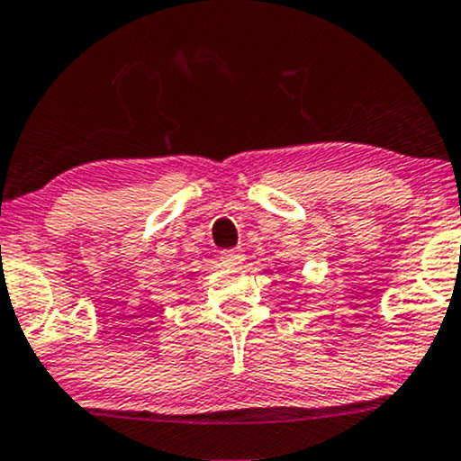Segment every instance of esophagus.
<instances>
[{
  "instance_id": "34e87169",
  "label": "esophagus",
  "mask_w": 461,
  "mask_h": 461,
  "mask_svg": "<svg viewBox=\"0 0 461 461\" xmlns=\"http://www.w3.org/2000/svg\"><path fill=\"white\" fill-rule=\"evenodd\" d=\"M221 260L222 265H230V267H236L245 260V254L240 249H222L221 252Z\"/></svg>"
}]
</instances>
